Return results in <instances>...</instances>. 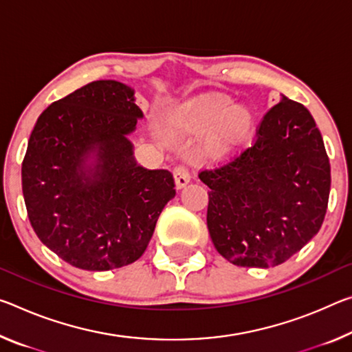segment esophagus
I'll list each match as a JSON object with an SVG mask.
<instances>
[{
	"mask_svg": "<svg viewBox=\"0 0 352 352\" xmlns=\"http://www.w3.org/2000/svg\"><path fill=\"white\" fill-rule=\"evenodd\" d=\"M174 178H175V185L180 189L183 186H186L189 180H191V175H189V170L186 166H177L174 169Z\"/></svg>",
	"mask_w": 352,
	"mask_h": 352,
	"instance_id": "34e87169",
	"label": "esophagus"
}]
</instances>
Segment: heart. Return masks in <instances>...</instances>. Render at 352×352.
<instances>
[{"mask_svg": "<svg viewBox=\"0 0 352 352\" xmlns=\"http://www.w3.org/2000/svg\"><path fill=\"white\" fill-rule=\"evenodd\" d=\"M222 116L225 119L221 120L211 136V146L216 150L226 152V150H230L246 141L250 128H252L254 117L252 113L243 106L233 108L230 98L213 97L197 106V109L194 111L192 124L197 128H206L213 125Z\"/></svg>", "mask_w": 352, "mask_h": 352, "instance_id": "heart-1", "label": "heart"}]
</instances>
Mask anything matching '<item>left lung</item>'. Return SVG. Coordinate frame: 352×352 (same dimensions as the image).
Segmentation results:
<instances>
[{
  "label": "left lung",
  "mask_w": 352,
  "mask_h": 352,
  "mask_svg": "<svg viewBox=\"0 0 352 352\" xmlns=\"http://www.w3.org/2000/svg\"><path fill=\"white\" fill-rule=\"evenodd\" d=\"M199 178L210 188L206 226L217 252L236 266L270 267L320 232L331 163L309 109L282 98L260 120L252 144Z\"/></svg>",
  "instance_id": "8db88e82"
}]
</instances>
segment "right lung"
Returning a JSON list of instances; mask_svg holds the SVG:
<instances>
[{
	"mask_svg": "<svg viewBox=\"0 0 352 352\" xmlns=\"http://www.w3.org/2000/svg\"><path fill=\"white\" fill-rule=\"evenodd\" d=\"M139 117L133 89L100 80L37 119L21 163L28 217L38 239L72 266L108 271L136 261L175 196L169 170L144 169L133 158L126 135ZM91 153L98 161L86 170Z\"/></svg>",
	"mask_w": 352,
	"mask_h": 352,
	"instance_id": "1",
	"label": "right lung"
}]
</instances>
